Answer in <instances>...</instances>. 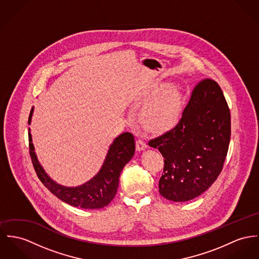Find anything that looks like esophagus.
<instances>
[{"label":"esophagus","instance_id":"1","mask_svg":"<svg viewBox=\"0 0 259 259\" xmlns=\"http://www.w3.org/2000/svg\"><path fill=\"white\" fill-rule=\"evenodd\" d=\"M147 148V144L145 143V141L141 138H138L136 141V149L137 151H143Z\"/></svg>","mask_w":259,"mask_h":259}]
</instances>
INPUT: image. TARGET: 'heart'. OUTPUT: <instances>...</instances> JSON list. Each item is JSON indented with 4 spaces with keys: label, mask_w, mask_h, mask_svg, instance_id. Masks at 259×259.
Wrapping results in <instances>:
<instances>
[{
    "label": "heart",
    "mask_w": 259,
    "mask_h": 259,
    "mask_svg": "<svg viewBox=\"0 0 259 259\" xmlns=\"http://www.w3.org/2000/svg\"><path fill=\"white\" fill-rule=\"evenodd\" d=\"M164 87L155 88L149 99L158 96ZM183 105V97L179 90H169L149 103L141 113V123L153 132L162 133L175 127L179 122Z\"/></svg>",
    "instance_id": "heart-1"
}]
</instances>
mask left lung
Listing matches in <instances>:
<instances>
[{
    "mask_svg": "<svg viewBox=\"0 0 259 259\" xmlns=\"http://www.w3.org/2000/svg\"><path fill=\"white\" fill-rule=\"evenodd\" d=\"M231 139V113L217 81L194 87L179 123L150 142L163 157L159 194L184 202L205 192L218 179Z\"/></svg>",
    "mask_w": 259,
    "mask_h": 259,
    "instance_id": "1",
    "label": "left lung"
}]
</instances>
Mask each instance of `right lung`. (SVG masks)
<instances>
[{"mask_svg": "<svg viewBox=\"0 0 259 259\" xmlns=\"http://www.w3.org/2000/svg\"><path fill=\"white\" fill-rule=\"evenodd\" d=\"M32 112L33 108H31L29 113L28 124L30 123ZM28 138L29 155L40 181L60 200L83 209H100L107 206L112 201L117 192L120 174L135 153L133 134L129 132L123 133L110 145L104 163L94 179L78 187H65L54 182L45 174L34 153L30 132H28Z\"/></svg>", "mask_w": 259, "mask_h": 259, "instance_id": "1", "label": "right lung"}]
</instances>
